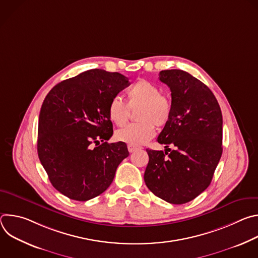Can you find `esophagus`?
I'll return each mask as SVG.
<instances>
[{
	"mask_svg": "<svg viewBox=\"0 0 258 258\" xmlns=\"http://www.w3.org/2000/svg\"><path fill=\"white\" fill-rule=\"evenodd\" d=\"M127 149H128L130 153H133V152H135V151H137V150H139V149H141V148H140V147H137V146L127 145Z\"/></svg>",
	"mask_w": 258,
	"mask_h": 258,
	"instance_id": "1",
	"label": "esophagus"
}]
</instances>
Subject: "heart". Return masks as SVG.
<instances>
[{
    "label": "heart",
    "instance_id": "b5f03b06",
    "mask_svg": "<svg viewBox=\"0 0 258 258\" xmlns=\"http://www.w3.org/2000/svg\"><path fill=\"white\" fill-rule=\"evenodd\" d=\"M137 119L118 130L115 138L133 146H140L148 142L155 134V125H164L171 114V102L169 98L161 94L160 89L154 84L139 80L127 91V103L119 96H114L108 105V115L113 123L124 125L130 117L131 109L138 108Z\"/></svg>",
    "mask_w": 258,
    "mask_h": 258
}]
</instances>
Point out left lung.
I'll use <instances>...</instances> for the list:
<instances>
[{
    "label": "left lung",
    "mask_w": 258,
    "mask_h": 258,
    "mask_svg": "<svg viewBox=\"0 0 258 258\" xmlns=\"http://www.w3.org/2000/svg\"><path fill=\"white\" fill-rule=\"evenodd\" d=\"M159 80L171 92V114L157 138L167 149L146 150L149 162L144 180L162 200L183 204L210 185L223 153V115L213 93L190 73L162 70Z\"/></svg>",
    "instance_id": "obj_1"
}]
</instances>
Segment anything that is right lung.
I'll return each mask as SVG.
<instances>
[{
  "label": "right lung",
  "instance_id": "1",
  "mask_svg": "<svg viewBox=\"0 0 258 258\" xmlns=\"http://www.w3.org/2000/svg\"><path fill=\"white\" fill-rule=\"evenodd\" d=\"M127 86L118 72L91 69L59 83L45 98L38 154L53 187L69 199L102 194L128 156L125 143L107 142L113 135L109 102Z\"/></svg>",
  "mask_w": 258,
  "mask_h": 258
}]
</instances>
